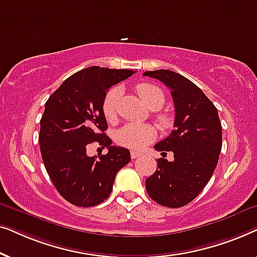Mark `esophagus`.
<instances>
[{
    "mask_svg": "<svg viewBox=\"0 0 257 257\" xmlns=\"http://www.w3.org/2000/svg\"><path fill=\"white\" fill-rule=\"evenodd\" d=\"M140 156H142V153L136 152V151H132V152H131V158H132V159H137V158H139Z\"/></svg>",
    "mask_w": 257,
    "mask_h": 257,
    "instance_id": "34e87169",
    "label": "esophagus"
}]
</instances>
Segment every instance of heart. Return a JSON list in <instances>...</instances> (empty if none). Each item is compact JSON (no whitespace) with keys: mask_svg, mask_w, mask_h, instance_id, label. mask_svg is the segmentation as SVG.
I'll return each instance as SVG.
<instances>
[{"mask_svg":"<svg viewBox=\"0 0 257 257\" xmlns=\"http://www.w3.org/2000/svg\"><path fill=\"white\" fill-rule=\"evenodd\" d=\"M136 91L144 103L152 110L160 108L165 103V94L163 90L157 85H153V84L139 83L136 85ZM119 96H120V89L119 87H111L105 94L103 104H101V110H103L104 117L108 121L115 117ZM158 121L161 126L166 127L171 124V118L168 114L160 113L158 114ZM154 138H156V130H154L153 126L149 124L130 122V124L122 126L117 132V142L121 146L132 150L143 149L146 144L152 142Z\"/></svg>","mask_w":257,"mask_h":257,"instance_id":"heart-1","label":"heart"}]
</instances>
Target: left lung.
Here are the masks:
<instances>
[{
	"mask_svg": "<svg viewBox=\"0 0 257 257\" xmlns=\"http://www.w3.org/2000/svg\"><path fill=\"white\" fill-rule=\"evenodd\" d=\"M163 82L173 97L174 130L154 145L163 158L158 168L146 179L147 194L161 206L179 208L200 194L212 178L222 147V128L219 113L212 101L194 83L171 71L144 72ZM173 152L175 160L164 155Z\"/></svg>",
	"mask_w": 257,
	"mask_h": 257,
	"instance_id": "obj_1",
	"label": "left lung"
}]
</instances>
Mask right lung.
I'll return each instance as SVG.
<instances>
[{"label":"right lung","mask_w":257,"mask_h":257,"mask_svg":"<svg viewBox=\"0 0 257 257\" xmlns=\"http://www.w3.org/2000/svg\"><path fill=\"white\" fill-rule=\"evenodd\" d=\"M135 71L90 66L73 73L49 97L40 121L42 159L59 194L72 205L92 207L110 196L115 175L131 156L112 146L101 104L112 85ZM98 142L109 152L96 160L86 154Z\"/></svg>","instance_id":"1"}]
</instances>
